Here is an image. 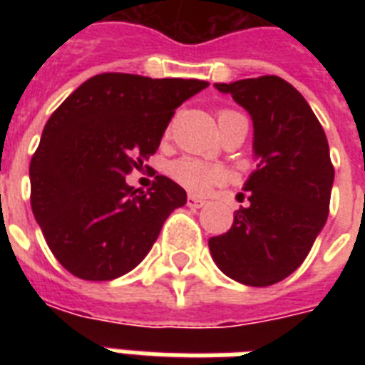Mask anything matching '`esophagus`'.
<instances>
[{
  "label": "esophagus",
  "instance_id": "1",
  "mask_svg": "<svg viewBox=\"0 0 365 365\" xmlns=\"http://www.w3.org/2000/svg\"><path fill=\"white\" fill-rule=\"evenodd\" d=\"M187 205H189V208H202V206L206 205V200L199 199V197H195V195H189Z\"/></svg>",
  "mask_w": 365,
  "mask_h": 365
}]
</instances>
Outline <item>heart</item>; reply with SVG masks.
<instances>
[{"label": "heart", "instance_id": "heart-1", "mask_svg": "<svg viewBox=\"0 0 365 365\" xmlns=\"http://www.w3.org/2000/svg\"><path fill=\"white\" fill-rule=\"evenodd\" d=\"M227 113H235V111H220V117L227 115ZM170 176L176 180L180 185H183L193 193H202L206 189L217 183L223 178L222 170L216 166H210L202 163V160L191 159H178L170 165Z\"/></svg>", "mask_w": 365, "mask_h": 365}]
</instances>
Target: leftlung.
<instances>
[{
    "instance_id": "left-lung-1",
    "label": "left lung",
    "mask_w": 365,
    "mask_h": 365,
    "mask_svg": "<svg viewBox=\"0 0 365 365\" xmlns=\"http://www.w3.org/2000/svg\"><path fill=\"white\" fill-rule=\"evenodd\" d=\"M214 87L254 123L255 170L244 183L248 208L227 233L208 240L220 271L246 286H271L305 261L328 220L334 165L311 106L282 77L263 76Z\"/></svg>"
}]
</instances>
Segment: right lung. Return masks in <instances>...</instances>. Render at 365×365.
Here are the masks:
<instances>
[{"label":"right lung","instance_id":"right-lung-1","mask_svg":"<svg viewBox=\"0 0 365 365\" xmlns=\"http://www.w3.org/2000/svg\"><path fill=\"white\" fill-rule=\"evenodd\" d=\"M206 87L199 79L100 73L51 115L30 163V200L66 271L113 280L149 254L187 195L166 176L138 193L125 176L157 151L176 108Z\"/></svg>","mask_w":365,"mask_h":365}]
</instances>
